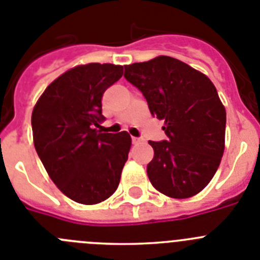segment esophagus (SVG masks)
Wrapping results in <instances>:
<instances>
[{"instance_id":"1","label":"esophagus","mask_w":260,"mask_h":260,"mask_svg":"<svg viewBox=\"0 0 260 260\" xmlns=\"http://www.w3.org/2000/svg\"><path fill=\"white\" fill-rule=\"evenodd\" d=\"M132 141H133V144H141L142 142H143L141 138H134V137L132 138Z\"/></svg>"}]
</instances>
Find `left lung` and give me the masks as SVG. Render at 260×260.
<instances>
[{"mask_svg": "<svg viewBox=\"0 0 260 260\" xmlns=\"http://www.w3.org/2000/svg\"><path fill=\"white\" fill-rule=\"evenodd\" d=\"M153 117L164 121L168 141L152 142L147 174L157 191L185 199L215 176L225 148L226 112L210 78L180 59L158 56L125 66Z\"/></svg>", "mask_w": 260, "mask_h": 260, "instance_id": "obj_1", "label": "left lung"}]
</instances>
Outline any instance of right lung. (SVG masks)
Here are the masks:
<instances>
[{"label":"right lung","mask_w":260,"mask_h":260,"mask_svg":"<svg viewBox=\"0 0 260 260\" xmlns=\"http://www.w3.org/2000/svg\"><path fill=\"white\" fill-rule=\"evenodd\" d=\"M122 74L121 65H78L53 80L32 110L36 152L50 180L77 203L98 204L118 187L132 138L93 126L104 119L105 89Z\"/></svg>","instance_id":"add662e5"}]
</instances>
